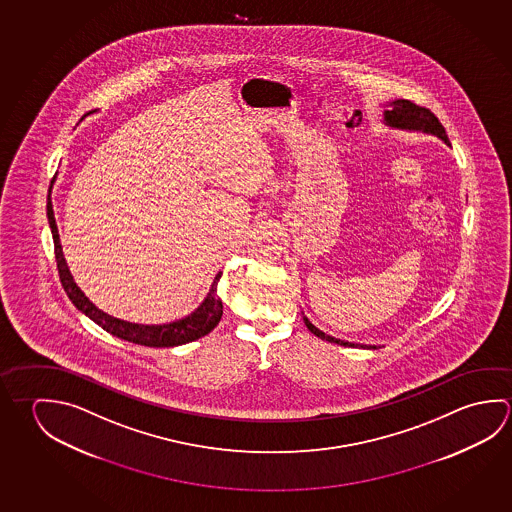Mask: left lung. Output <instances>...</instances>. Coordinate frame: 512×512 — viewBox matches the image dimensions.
<instances>
[{
  "label": "left lung",
  "instance_id": "8db88e82",
  "mask_svg": "<svg viewBox=\"0 0 512 512\" xmlns=\"http://www.w3.org/2000/svg\"><path fill=\"white\" fill-rule=\"evenodd\" d=\"M385 120L390 126L403 127V129H419V131H424V133L439 136L440 140H444L446 144L451 145L449 144L448 135H446V129L440 124L439 118L435 117L430 109L419 106V104H415L412 100H394L390 104V108L385 111ZM304 322L307 325V329L316 334L318 338H322V340L345 345V347H356V343L332 338L329 334L316 329L313 323L309 322L305 316ZM361 347L376 349V345H361Z\"/></svg>",
  "mask_w": 512,
  "mask_h": 512
}]
</instances>
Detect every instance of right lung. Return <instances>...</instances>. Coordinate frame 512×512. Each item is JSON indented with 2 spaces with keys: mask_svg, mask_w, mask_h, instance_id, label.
<instances>
[{
  "mask_svg": "<svg viewBox=\"0 0 512 512\" xmlns=\"http://www.w3.org/2000/svg\"><path fill=\"white\" fill-rule=\"evenodd\" d=\"M46 214H48V221H50V228L54 235L55 262H57V271H59L64 291L72 300L73 305L86 316H90L91 320L100 325L104 331L111 332L113 336L122 338V340L145 345V347H176V345L198 340L201 336H207L208 332L214 331V327L223 316V304H221V298L217 296V282L221 278V271L214 278L205 302L187 318L178 320V322L165 323V325H140V323L124 322V320H118L109 314L102 313L100 309L91 304L77 284L73 282L68 266L64 262L63 250L59 243V232L55 225L54 208H52L50 199L46 203Z\"/></svg>",
  "mask_w": 512,
  "mask_h": 512,
  "instance_id": "obj_1",
  "label": "right lung"
}]
</instances>
